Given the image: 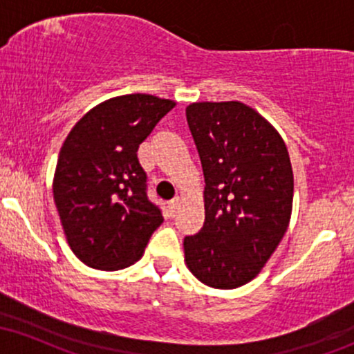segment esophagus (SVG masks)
Wrapping results in <instances>:
<instances>
[{
    "mask_svg": "<svg viewBox=\"0 0 354 354\" xmlns=\"http://www.w3.org/2000/svg\"><path fill=\"white\" fill-rule=\"evenodd\" d=\"M180 205H181L180 198H174V200L169 201L168 209H169V214H171V216H174V214H176V211H178V208H180Z\"/></svg>",
    "mask_w": 354,
    "mask_h": 354,
    "instance_id": "esophagus-1",
    "label": "esophagus"
}]
</instances>
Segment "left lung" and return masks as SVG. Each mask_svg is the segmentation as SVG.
<instances>
[{"mask_svg": "<svg viewBox=\"0 0 354 354\" xmlns=\"http://www.w3.org/2000/svg\"><path fill=\"white\" fill-rule=\"evenodd\" d=\"M186 120L205 173V225L185 238L188 270L216 290L250 283L286 233L293 168L281 135L241 101H201Z\"/></svg>", "mask_w": 354, "mask_h": 354, "instance_id": "left-lung-1", "label": "left lung"}]
</instances>
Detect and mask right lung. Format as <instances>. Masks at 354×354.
Returning <instances> with one entry per match:
<instances>
[{"mask_svg": "<svg viewBox=\"0 0 354 354\" xmlns=\"http://www.w3.org/2000/svg\"><path fill=\"white\" fill-rule=\"evenodd\" d=\"M174 106L145 93L109 98L89 109L61 146L53 198L68 245L86 266H131L163 223L146 196L136 151Z\"/></svg>", "mask_w": 354, "mask_h": 354, "instance_id": "add662e5", "label": "right lung"}]
</instances>
